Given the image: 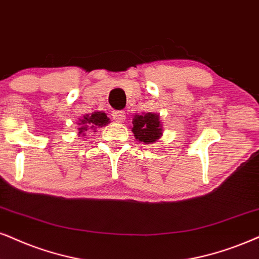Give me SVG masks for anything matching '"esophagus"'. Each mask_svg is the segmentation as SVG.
Segmentation results:
<instances>
[{"label":"esophagus","instance_id":"1","mask_svg":"<svg viewBox=\"0 0 259 259\" xmlns=\"http://www.w3.org/2000/svg\"><path fill=\"white\" fill-rule=\"evenodd\" d=\"M125 117H126V113L124 112V111H113L112 112L113 120H116V122L118 123H123L124 119H125Z\"/></svg>","mask_w":259,"mask_h":259}]
</instances>
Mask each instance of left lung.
Masks as SVG:
<instances>
[{"label":"left lung","instance_id":"obj_1","mask_svg":"<svg viewBox=\"0 0 259 259\" xmlns=\"http://www.w3.org/2000/svg\"><path fill=\"white\" fill-rule=\"evenodd\" d=\"M133 124L134 136L141 142L153 143L162 135L161 124H160L158 114L147 113L143 116H135Z\"/></svg>","mask_w":259,"mask_h":259}]
</instances>
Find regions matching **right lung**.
Segmentation results:
<instances>
[{
  "label": "right lung",
  "mask_w": 259,
  "mask_h": 259,
  "mask_svg": "<svg viewBox=\"0 0 259 259\" xmlns=\"http://www.w3.org/2000/svg\"><path fill=\"white\" fill-rule=\"evenodd\" d=\"M109 118L104 112H94L92 114H86L83 117V119H81V122L78 123V134H83L87 132V129H96V126H104L106 125L109 122Z\"/></svg>",
  "instance_id": "right-lung-1"
}]
</instances>
